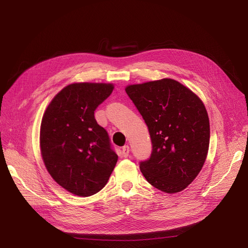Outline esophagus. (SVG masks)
Returning a JSON list of instances; mask_svg holds the SVG:
<instances>
[{
	"mask_svg": "<svg viewBox=\"0 0 248 248\" xmlns=\"http://www.w3.org/2000/svg\"><path fill=\"white\" fill-rule=\"evenodd\" d=\"M129 155V147L128 146H124L123 148H122V156L123 157H126Z\"/></svg>",
	"mask_w": 248,
	"mask_h": 248,
	"instance_id": "esophagus-1",
	"label": "esophagus"
}]
</instances>
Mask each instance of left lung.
Listing matches in <instances>:
<instances>
[{
  "label": "left lung",
  "instance_id": "1",
  "mask_svg": "<svg viewBox=\"0 0 248 248\" xmlns=\"http://www.w3.org/2000/svg\"><path fill=\"white\" fill-rule=\"evenodd\" d=\"M125 91L148 126L150 158L140 162L147 181L167 193L182 191L206 161L210 124L204 103L171 78L127 86Z\"/></svg>",
  "mask_w": 248,
  "mask_h": 248
}]
</instances>
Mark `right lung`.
Segmentation results:
<instances>
[{
  "instance_id": "1",
  "label": "right lung",
  "mask_w": 248,
  "mask_h": 248,
  "mask_svg": "<svg viewBox=\"0 0 248 248\" xmlns=\"http://www.w3.org/2000/svg\"><path fill=\"white\" fill-rule=\"evenodd\" d=\"M112 90L111 84H71L54 97L42 118L40 149L46 168L59 185L78 197L101 190L118 160L108 131L94 117Z\"/></svg>"
}]
</instances>
